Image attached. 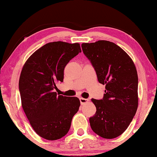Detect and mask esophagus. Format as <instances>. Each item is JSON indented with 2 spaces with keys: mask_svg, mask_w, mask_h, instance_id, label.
<instances>
[{
  "mask_svg": "<svg viewBox=\"0 0 157 157\" xmlns=\"http://www.w3.org/2000/svg\"><path fill=\"white\" fill-rule=\"evenodd\" d=\"M79 99H80V102H81V105H83V104H86V103L89 102V100L86 99V98H79Z\"/></svg>",
  "mask_w": 157,
  "mask_h": 157,
  "instance_id": "esophagus-1",
  "label": "esophagus"
}]
</instances>
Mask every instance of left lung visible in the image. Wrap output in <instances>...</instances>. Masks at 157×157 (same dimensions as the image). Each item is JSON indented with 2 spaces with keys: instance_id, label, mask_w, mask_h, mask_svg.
<instances>
[{
  "instance_id": "obj_1",
  "label": "left lung",
  "mask_w": 157,
  "mask_h": 157,
  "mask_svg": "<svg viewBox=\"0 0 157 157\" xmlns=\"http://www.w3.org/2000/svg\"><path fill=\"white\" fill-rule=\"evenodd\" d=\"M98 81L105 85L104 98H92L96 111L89 118L94 132L104 139L120 136L128 128L138 108V75L132 59L108 40L81 44Z\"/></svg>"
}]
</instances>
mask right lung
I'll use <instances>...</instances> for the list:
<instances>
[{
	"instance_id": "obj_1",
	"label": "right lung",
	"mask_w": 157,
	"mask_h": 157,
	"mask_svg": "<svg viewBox=\"0 0 157 157\" xmlns=\"http://www.w3.org/2000/svg\"><path fill=\"white\" fill-rule=\"evenodd\" d=\"M80 52L78 43H48L28 59L21 71L18 86L23 109L36 134L47 140L65 136L78 111V98L58 96L55 89L63 80L66 64Z\"/></svg>"
}]
</instances>
